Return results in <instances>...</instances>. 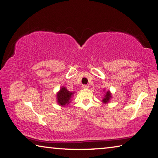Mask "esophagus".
I'll use <instances>...</instances> for the list:
<instances>
[{
	"instance_id": "1",
	"label": "esophagus",
	"mask_w": 158,
	"mask_h": 158,
	"mask_svg": "<svg viewBox=\"0 0 158 158\" xmlns=\"http://www.w3.org/2000/svg\"><path fill=\"white\" fill-rule=\"evenodd\" d=\"M89 85H86V84H84V85H82V89H88V88H89Z\"/></svg>"
}]
</instances>
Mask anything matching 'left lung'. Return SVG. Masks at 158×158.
I'll list each match as a JSON object with an SVG mask.
<instances>
[{
	"label": "left lung",
	"instance_id": "left-lung-1",
	"mask_svg": "<svg viewBox=\"0 0 158 158\" xmlns=\"http://www.w3.org/2000/svg\"><path fill=\"white\" fill-rule=\"evenodd\" d=\"M111 97V93H109V90H108V91L106 93V94H105V98H104V99H103V100H102V102H105V103H107L108 102H109V100H110Z\"/></svg>",
	"mask_w": 158,
	"mask_h": 158
}]
</instances>
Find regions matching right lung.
I'll list each match as a JSON object with an SVG mask.
<instances>
[{"label": "right lung", "instance_id": "right-lung-1", "mask_svg": "<svg viewBox=\"0 0 158 158\" xmlns=\"http://www.w3.org/2000/svg\"><path fill=\"white\" fill-rule=\"evenodd\" d=\"M73 94V93L69 92L65 87H63L57 94V100L58 104L62 106H65L66 105H68L70 102L69 101H70V98Z\"/></svg>", "mask_w": 158, "mask_h": 158}]
</instances>
